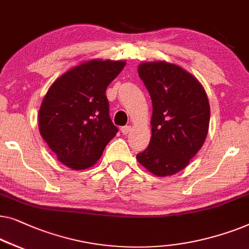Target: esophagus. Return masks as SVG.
<instances>
[{
  "instance_id": "obj_1",
  "label": "esophagus",
  "mask_w": 249,
  "mask_h": 249,
  "mask_svg": "<svg viewBox=\"0 0 249 249\" xmlns=\"http://www.w3.org/2000/svg\"><path fill=\"white\" fill-rule=\"evenodd\" d=\"M132 131V126L131 125H126V126H123V127L121 128V132L123 133L124 135H126V134H128L129 132Z\"/></svg>"
}]
</instances>
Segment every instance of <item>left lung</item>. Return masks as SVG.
<instances>
[{
    "label": "left lung",
    "mask_w": 249,
    "mask_h": 249,
    "mask_svg": "<svg viewBox=\"0 0 249 249\" xmlns=\"http://www.w3.org/2000/svg\"><path fill=\"white\" fill-rule=\"evenodd\" d=\"M139 76L152 100L151 140L136 160L158 177L185 169L204 144L210 104L203 86L179 65L141 63Z\"/></svg>",
    "instance_id": "1"
}]
</instances>
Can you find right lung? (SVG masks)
<instances>
[{
  "mask_svg": "<svg viewBox=\"0 0 249 249\" xmlns=\"http://www.w3.org/2000/svg\"><path fill=\"white\" fill-rule=\"evenodd\" d=\"M125 61L89 59L70 69L41 101L38 126L59 162L83 170L100 159L118 129L109 117L106 89Z\"/></svg>",
  "mask_w": 249,
  "mask_h": 249,
  "instance_id": "add662e5",
  "label": "right lung"
}]
</instances>
